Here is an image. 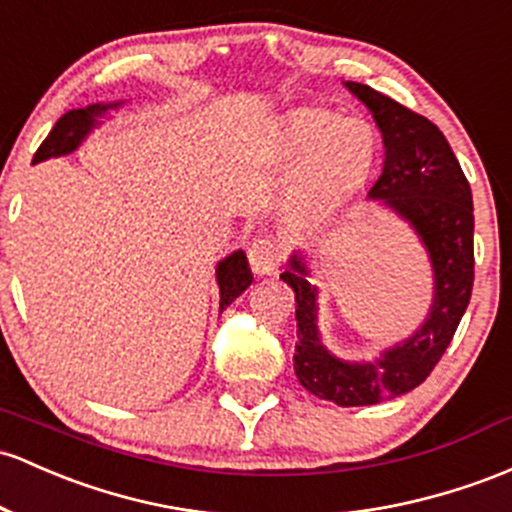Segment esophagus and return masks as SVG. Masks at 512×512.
<instances>
[{
  "mask_svg": "<svg viewBox=\"0 0 512 512\" xmlns=\"http://www.w3.org/2000/svg\"><path fill=\"white\" fill-rule=\"evenodd\" d=\"M247 257H250V267L257 277H272L277 274L279 262H282V252L274 238L267 235H257L247 247Z\"/></svg>",
  "mask_w": 512,
  "mask_h": 512,
  "instance_id": "34e87169",
  "label": "esophagus"
}]
</instances>
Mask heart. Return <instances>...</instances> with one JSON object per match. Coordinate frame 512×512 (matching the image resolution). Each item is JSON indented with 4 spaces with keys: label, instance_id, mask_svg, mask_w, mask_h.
I'll return each mask as SVG.
<instances>
[{
    "label": "heart",
    "instance_id": "obj_1",
    "mask_svg": "<svg viewBox=\"0 0 512 512\" xmlns=\"http://www.w3.org/2000/svg\"><path fill=\"white\" fill-rule=\"evenodd\" d=\"M282 153L289 170L299 174L291 209L316 216L338 206L367 182L379 155V136L372 123L362 119L306 109L286 121Z\"/></svg>",
    "mask_w": 512,
    "mask_h": 512
}]
</instances>
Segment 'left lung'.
<instances>
[{"instance_id": "8db88e82", "label": "left lung", "mask_w": 512, "mask_h": 512, "mask_svg": "<svg viewBox=\"0 0 512 512\" xmlns=\"http://www.w3.org/2000/svg\"><path fill=\"white\" fill-rule=\"evenodd\" d=\"M350 94L372 111L384 140V165L367 201L401 218L418 235L432 267L428 316L408 338L374 359H342L318 328V286L301 250L282 274L296 294L294 372L301 386L342 408L403 396L428 379L445 355L474 286V201L457 157L435 123L359 82Z\"/></svg>"}]
</instances>
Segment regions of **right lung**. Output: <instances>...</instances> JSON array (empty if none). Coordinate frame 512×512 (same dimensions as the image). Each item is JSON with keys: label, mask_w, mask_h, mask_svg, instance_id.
I'll use <instances>...</instances> for the list:
<instances>
[{"label": "right lung", "mask_w": 512, "mask_h": 512, "mask_svg": "<svg viewBox=\"0 0 512 512\" xmlns=\"http://www.w3.org/2000/svg\"><path fill=\"white\" fill-rule=\"evenodd\" d=\"M126 101H109V104H89L84 109H72L65 116H60L53 131L43 140L41 148L33 155V165L36 162L50 160V157H63L75 153L77 148L87 140L94 128L101 126V121L111 114L119 111ZM216 282L218 291H221V311L230 306L240 294L252 284V272L247 265V255L243 250H235L223 257L216 265Z\"/></svg>", "instance_id": "add662e5"}]
</instances>
